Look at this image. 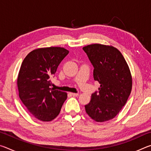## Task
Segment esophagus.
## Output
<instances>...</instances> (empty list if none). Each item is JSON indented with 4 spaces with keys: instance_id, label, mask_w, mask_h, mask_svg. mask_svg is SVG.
Segmentation results:
<instances>
[{
    "instance_id": "1",
    "label": "esophagus",
    "mask_w": 151,
    "mask_h": 151,
    "mask_svg": "<svg viewBox=\"0 0 151 151\" xmlns=\"http://www.w3.org/2000/svg\"><path fill=\"white\" fill-rule=\"evenodd\" d=\"M73 96H78L79 95L78 93H72L71 94Z\"/></svg>"
}]
</instances>
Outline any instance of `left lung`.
I'll list each match as a JSON object with an SVG mask.
<instances>
[{
  "label": "left lung",
  "mask_w": 151,
  "mask_h": 151,
  "mask_svg": "<svg viewBox=\"0 0 151 151\" xmlns=\"http://www.w3.org/2000/svg\"><path fill=\"white\" fill-rule=\"evenodd\" d=\"M83 49L94 67V81L101 85L85 105L86 112L95 121H109L119 113L131 94L129 66L121 52L113 47L94 44Z\"/></svg>",
  "instance_id": "left-lung-1"
}]
</instances>
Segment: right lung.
Returning a JSON list of instances; mask_svg holds the SVG:
<instances>
[{
  "instance_id": "obj_1",
  "label": "right lung",
  "mask_w": 151,
  "mask_h": 151,
  "mask_svg": "<svg viewBox=\"0 0 151 151\" xmlns=\"http://www.w3.org/2000/svg\"><path fill=\"white\" fill-rule=\"evenodd\" d=\"M69 51L61 47L38 48L22 63L17 86L20 100L35 118L50 121L60 113L65 92L50 88V78Z\"/></svg>"
}]
</instances>
